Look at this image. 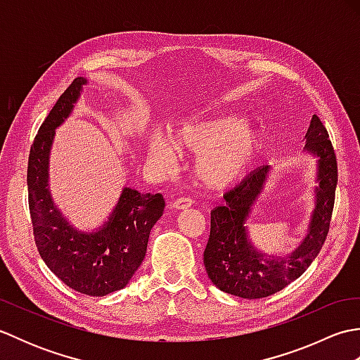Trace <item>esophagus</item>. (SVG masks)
Instances as JSON below:
<instances>
[{
	"label": "esophagus",
	"mask_w": 360,
	"mask_h": 360,
	"mask_svg": "<svg viewBox=\"0 0 360 360\" xmlns=\"http://www.w3.org/2000/svg\"><path fill=\"white\" fill-rule=\"evenodd\" d=\"M192 204H193V201L190 200V198H178V200L173 201V207L182 210V209L192 207Z\"/></svg>",
	"instance_id": "34e87169"
}]
</instances>
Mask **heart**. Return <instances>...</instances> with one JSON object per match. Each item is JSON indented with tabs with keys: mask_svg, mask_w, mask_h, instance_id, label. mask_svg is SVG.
<instances>
[{
	"mask_svg": "<svg viewBox=\"0 0 360 360\" xmlns=\"http://www.w3.org/2000/svg\"><path fill=\"white\" fill-rule=\"evenodd\" d=\"M263 134L240 116H221L190 122L170 134V142L158 133L148 137V160L164 173L178 168V156H196L195 176L210 190H223L236 184L254 162L262 147Z\"/></svg>",
	"mask_w": 360,
	"mask_h": 360,
	"instance_id": "obj_1",
	"label": "heart"
}]
</instances>
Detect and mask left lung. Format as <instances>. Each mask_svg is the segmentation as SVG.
I'll list each match as a JSON object with an SVG mask.
<instances>
[{"instance_id": "8db88e82", "label": "left lung", "mask_w": 360, "mask_h": 360, "mask_svg": "<svg viewBox=\"0 0 360 360\" xmlns=\"http://www.w3.org/2000/svg\"><path fill=\"white\" fill-rule=\"evenodd\" d=\"M304 151L317 159L316 207L308 233L288 257L266 255L248 236V219L269 179L271 165L258 167L238 186L224 195V204L210 213V236L204 250V266L213 285L223 292L248 300L278 292L308 269L319 255L330 231L338 160L326 128L312 116L307 131Z\"/></svg>"}]
</instances>
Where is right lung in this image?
Here are the masks:
<instances>
[{"label": "right lung", "mask_w": 360, "mask_h": 360, "mask_svg": "<svg viewBox=\"0 0 360 360\" xmlns=\"http://www.w3.org/2000/svg\"><path fill=\"white\" fill-rule=\"evenodd\" d=\"M85 77L74 79L44 119L27 162L29 210L37 249L46 266L80 294L103 297L128 285L147 252L151 227L165 207L160 193L125 187L105 223L93 232L77 231L49 192V155L56 129L70 117Z\"/></svg>", "instance_id": "obj_1"}]
</instances>
